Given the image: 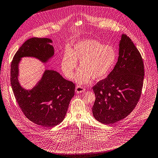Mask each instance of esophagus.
I'll return each mask as SVG.
<instances>
[{
	"label": "esophagus",
	"mask_w": 158,
	"mask_h": 158,
	"mask_svg": "<svg viewBox=\"0 0 158 158\" xmlns=\"http://www.w3.org/2000/svg\"><path fill=\"white\" fill-rule=\"evenodd\" d=\"M85 91L84 88H83L81 85H77L76 88V92L77 93H81L82 92H84Z\"/></svg>",
	"instance_id": "34e87169"
}]
</instances>
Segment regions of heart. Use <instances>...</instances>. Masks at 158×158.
<instances>
[{"label": "heart", "instance_id": "obj_1", "mask_svg": "<svg viewBox=\"0 0 158 158\" xmlns=\"http://www.w3.org/2000/svg\"><path fill=\"white\" fill-rule=\"evenodd\" d=\"M117 57L114 48L109 45L93 39L77 41L70 52H66L61 62L64 75L73 78L79 61L81 69L76 76V81L80 84L94 80L105 79L112 69Z\"/></svg>", "mask_w": 158, "mask_h": 158}]
</instances>
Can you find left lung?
Listing matches in <instances>:
<instances>
[{
  "instance_id": "obj_1",
  "label": "left lung",
  "mask_w": 158,
  "mask_h": 158,
  "mask_svg": "<svg viewBox=\"0 0 158 158\" xmlns=\"http://www.w3.org/2000/svg\"><path fill=\"white\" fill-rule=\"evenodd\" d=\"M118 61L106 78L93 89L96 99L93 116L104 124L114 123L130 114L140 99L144 76L141 55L131 39L123 34Z\"/></svg>"
}]
</instances>
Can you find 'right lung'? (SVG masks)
I'll return each mask as SVG.
<instances>
[{
  "instance_id": "1",
  "label": "right lung",
  "mask_w": 158,
  "mask_h": 158,
  "mask_svg": "<svg viewBox=\"0 0 158 158\" xmlns=\"http://www.w3.org/2000/svg\"><path fill=\"white\" fill-rule=\"evenodd\" d=\"M49 38H31L26 41L13 57L10 65V84L16 101L24 115L33 123L50 128L64 119L75 84L59 73L45 70L41 79L31 89L23 88L19 81V64L23 57H34L47 63L54 55Z\"/></svg>"
}]
</instances>
